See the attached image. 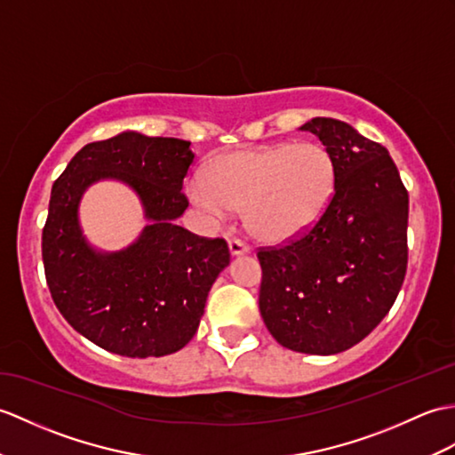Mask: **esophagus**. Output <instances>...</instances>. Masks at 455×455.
I'll use <instances>...</instances> for the list:
<instances>
[{"instance_id": "obj_1", "label": "esophagus", "mask_w": 455, "mask_h": 455, "mask_svg": "<svg viewBox=\"0 0 455 455\" xmlns=\"http://www.w3.org/2000/svg\"><path fill=\"white\" fill-rule=\"evenodd\" d=\"M228 250H230V256H244V253L250 251V248L244 244V242L238 238L228 240Z\"/></svg>"}]
</instances>
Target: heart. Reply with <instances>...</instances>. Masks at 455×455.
Segmentation results:
<instances>
[{"label": "heart", "mask_w": 455, "mask_h": 455, "mask_svg": "<svg viewBox=\"0 0 455 455\" xmlns=\"http://www.w3.org/2000/svg\"><path fill=\"white\" fill-rule=\"evenodd\" d=\"M335 161L320 143H275L228 155L196 172L188 194L211 220L246 209L258 240L281 244L312 230L335 196Z\"/></svg>", "instance_id": "obj_1"}]
</instances>
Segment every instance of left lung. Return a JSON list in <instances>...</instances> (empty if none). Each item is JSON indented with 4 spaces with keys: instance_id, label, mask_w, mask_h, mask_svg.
I'll return each mask as SVG.
<instances>
[{
    "instance_id": "1",
    "label": "left lung",
    "mask_w": 455,
    "mask_h": 455,
    "mask_svg": "<svg viewBox=\"0 0 455 455\" xmlns=\"http://www.w3.org/2000/svg\"><path fill=\"white\" fill-rule=\"evenodd\" d=\"M335 161V196L308 235L259 250V312L275 341L337 355L392 308L407 271L409 196L384 145L335 118L300 125Z\"/></svg>"
}]
</instances>
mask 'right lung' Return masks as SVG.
Instances as JSON below:
<instances>
[{"instance_id":"1","label":"right lung","mask_w":455,"mask_h":455,"mask_svg":"<svg viewBox=\"0 0 455 455\" xmlns=\"http://www.w3.org/2000/svg\"><path fill=\"white\" fill-rule=\"evenodd\" d=\"M194 156L189 141L122 132L84 145L52 186L42 232L48 289L73 330L104 351L130 358L180 351L230 263L223 238H199L176 225L188 209L182 182ZM102 179L128 185L148 220L118 252L94 249L78 220L84 192Z\"/></svg>"}]
</instances>
